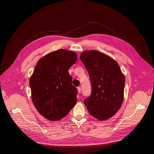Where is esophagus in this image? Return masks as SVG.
Returning a JSON list of instances; mask_svg holds the SVG:
<instances>
[{
	"label": "esophagus",
	"mask_w": 154,
	"mask_h": 154,
	"mask_svg": "<svg viewBox=\"0 0 154 154\" xmlns=\"http://www.w3.org/2000/svg\"><path fill=\"white\" fill-rule=\"evenodd\" d=\"M77 90H78V92H79V94H81V87H77Z\"/></svg>",
	"instance_id": "obj_1"
}]
</instances>
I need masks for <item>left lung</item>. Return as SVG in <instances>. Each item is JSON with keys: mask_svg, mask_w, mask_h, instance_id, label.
<instances>
[{"mask_svg": "<svg viewBox=\"0 0 154 154\" xmlns=\"http://www.w3.org/2000/svg\"><path fill=\"white\" fill-rule=\"evenodd\" d=\"M80 59L88 72L92 87L91 94L85 99L84 104L94 118L109 119L122 104L125 76L116 61L101 52L84 51Z\"/></svg>", "mask_w": 154, "mask_h": 154, "instance_id": "left-lung-1", "label": "left lung"}]
</instances>
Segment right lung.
I'll return each instance as SVG.
<instances>
[{"instance_id":"right-lung-1","label":"right lung","mask_w":154,"mask_h":154,"mask_svg":"<svg viewBox=\"0 0 154 154\" xmlns=\"http://www.w3.org/2000/svg\"><path fill=\"white\" fill-rule=\"evenodd\" d=\"M77 59L74 52L59 49L42 57L35 66L29 79L32 100L47 120L62 119L76 103L77 90L72 85L68 69Z\"/></svg>"}]
</instances>
